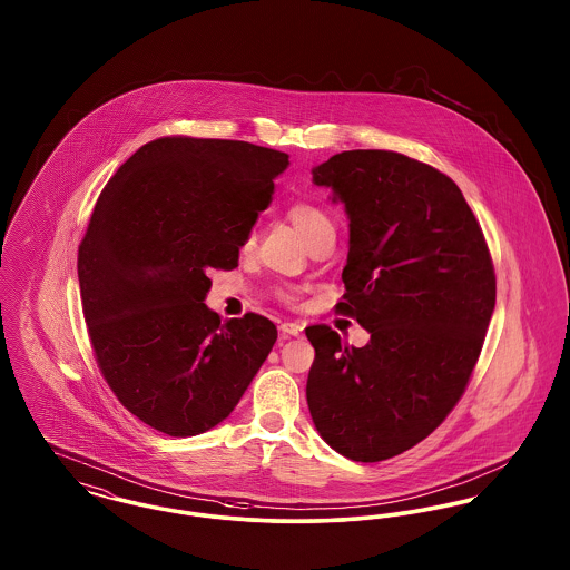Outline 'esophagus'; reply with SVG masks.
Returning a JSON list of instances; mask_svg holds the SVG:
<instances>
[{
	"instance_id": "34e87169",
	"label": "esophagus",
	"mask_w": 570,
	"mask_h": 570,
	"mask_svg": "<svg viewBox=\"0 0 570 570\" xmlns=\"http://www.w3.org/2000/svg\"><path fill=\"white\" fill-rule=\"evenodd\" d=\"M303 323H298V321H286V323H282L279 325V331L284 333V335H301V331H303Z\"/></svg>"
}]
</instances>
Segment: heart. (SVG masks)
<instances>
[{"instance_id":"1","label":"heart","mask_w":570,"mask_h":570,"mask_svg":"<svg viewBox=\"0 0 570 570\" xmlns=\"http://www.w3.org/2000/svg\"><path fill=\"white\" fill-rule=\"evenodd\" d=\"M286 214H288V219L295 224V228H297L298 233L303 235L305 242H307L314 233H318L321 228L333 226L325 212H323L321 207L312 205V203H293ZM252 244H254V235H247L244 242V249H249ZM279 297L284 298V301H295V295H293L291 291H282Z\"/></svg>"}]
</instances>
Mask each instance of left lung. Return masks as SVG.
I'll list each match as a JSON object with an SVG mask.
<instances>
[{"mask_svg":"<svg viewBox=\"0 0 570 570\" xmlns=\"http://www.w3.org/2000/svg\"><path fill=\"white\" fill-rule=\"evenodd\" d=\"M312 175L351 219L335 309L367 328L370 342L354 348L331 326L305 328L316 351L307 406L340 455L389 460L460 402L495 305L493 263L460 188L430 164L354 149Z\"/></svg>","mask_w":570,"mask_h":570,"instance_id":"1","label":"left lung"}]
</instances>
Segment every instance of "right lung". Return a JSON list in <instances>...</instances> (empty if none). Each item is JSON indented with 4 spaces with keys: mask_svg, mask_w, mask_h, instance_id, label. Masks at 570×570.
<instances>
[{
    "mask_svg": "<svg viewBox=\"0 0 570 570\" xmlns=\"http://www.w3.org/2000/svg\"><path fill=\"white\" fill-rule=\"evenodd\" d=\"M288 156L245 140L164 136L100 194L79 245L82 314L115 397L145 425L203 434L239 404L277 340L261 314L203 301L272 203Z\"/></svg>",
    "mask_w": 570,
    "mask_h": 570,
    "instance_id": "1",
    "label": "right lung"
}]
</instances>
